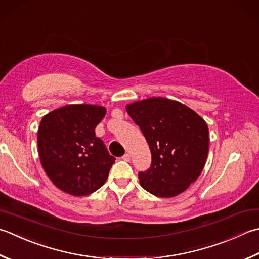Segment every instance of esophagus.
<instances>
[{
  "label": "esophagus",
  "instance_id": "esophagus-1",
  "mask_svg": "<svg viewBox=\"0 0 259 259\" xmlns=\"http://www.w3.org/2000/svg\"><path fill=\"white\" fill-rule=\"evenodd\" d=\"M122 159L124 161H129L130 160V154H124L123 157H122Z\"/></svg>",
  "mask_w": 259,
  "mask_h": 259
}]
</instances>
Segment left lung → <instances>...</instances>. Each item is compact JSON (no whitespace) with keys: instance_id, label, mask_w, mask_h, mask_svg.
I'll return each mask as SVG.
<instances>
[{"instance_id":"left-lung-1","label":"left lung","mask_w":259,"mask_h":259,"mask_svg":"<svg viewBox=\"0 0 259 259\" xmlns=\"http://www.w3.org/2000/svg\"><path fill=\"white\" fill-rule=\"evenodd\" d=\"M125 110L143 131L151 166L139 173L140 185L158 197H173L197 180L209 153V128L201 116L179 101L149 98Z\"/></svg>"}]
</instances>
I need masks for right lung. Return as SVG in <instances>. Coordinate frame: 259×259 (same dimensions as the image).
<instances>
[{
    "instance_id": "1",
    "label": "right lung",
    "mask_w": 259,
    "mask_h": 259,
    "mask_svg": "<svg viewBox=\"0 0 259 259\" xmlns=\"http://www.w3.org/2000/svg\"><path fill=\"white\" fill-rule=\"evenodd\" d=\"M105 113L101 105L69 104L42 116L37 138L40 163L65 193L89 195L108 179L115 158L95 137Z\"/></svg>"
}]
</instances>
